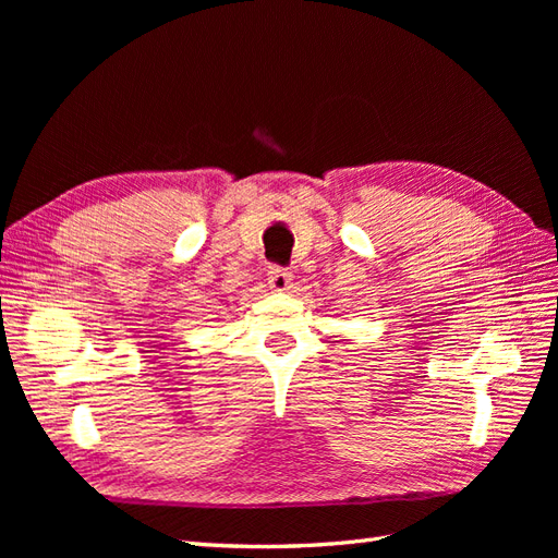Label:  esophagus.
<instances>
[{"label":"esophagus","mask_w":558,"mask_h":558,"mask_svg":"<svg viewBox=\"0 0 558 558\" xmlns=\"http://www.w3.org/2000/svg\"><path fill=\"white\" fill-rule=\"evenodd\" d=\"M291 281H293V275L286 272L283 267H269L267 283H269V289H272V291H277V293L289 291L291 289Z\"/></svg>","instance_id":"esophagus-1"}]
</instances>
